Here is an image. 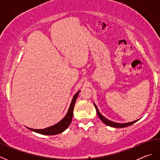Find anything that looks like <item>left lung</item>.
I'll use <instances>...</instances> for the list:
<instances>
[{"label": "left lung", "mask_w": 160, "mask_h": 160, "mask_svg": "<svg viewBox=\"0 0 160 160\" xmlns=\"http://www.w3.org/2000/svg\"><path fill=\"white\" fill-rule=\"evenodd\" d=\"M94 107H95V109L97 110V115L99 117V118L101 119V120L103 121V123H104L107 126H109L111 127H113V128H125V127L127 126H129L132 125V124H133L134 123L138 121V120L136 121H132V122H130V123H115V122H113V121H109V119H107L104 117V116H103L101 113H99L98 109H97V106L95 105V104H94Z\"/></svg>", "instance_id": "left-lung-1"}]
</instances>
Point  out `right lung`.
Wrapping results in <instances>:
<instances>
[{"mask_svg":"<svg viewBox=\"0 0 160 160\" xmlns=\"http://www.w3.org/2000/svg\"><path fill=\"white\" fill-rule=\"evenodd\" d=\"M79 92L80 91L78 92L75 94L66 116H65V117L62 119L61 121H59L58 123L44 129H32L29 128H28L32 131L38 132V133L42 134V135H56L63 132L65 130H66L68 127L70 126V124L72 121V115H73V109L75 106V101H76L78 94H79Z\"/></svg>","mask_w":160,"mask_h":160,"instance_id":"1","label":"right lung"}]
</instances>
